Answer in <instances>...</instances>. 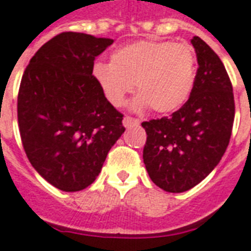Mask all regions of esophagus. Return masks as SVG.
I'll list each match as a JSON object with an SVG mask.
<instances>
[{"label": "esophagus", "instance_id": "1", "mask_svg": "<svg viewBox=\"0 0 251 251\" xmlns=\"http://www.w3.org/2000/svg\"><path fill=\"white\" fill-rule=\"evenodd\" d=\"M140 124V120L132 118V116H124L123 119V126L126 128H131V127H137Z\"/></svg>", "mask_w": 251, "mask_h": 251}]
</instances>
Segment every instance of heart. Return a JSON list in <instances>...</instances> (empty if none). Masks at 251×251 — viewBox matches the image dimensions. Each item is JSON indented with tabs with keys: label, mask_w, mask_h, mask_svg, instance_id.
Here are the masks:
<instances>
[{
	"label": "heart",
	"mask_w": 251,
	"mask_h": 251,
	"mask_svg": "<svg viewBox=\"0 0 251 251\" xmlns=\"http://www.w3.org/2000/svg\"><path fill=\"white\" fill-rule=\"evenodd\" d=\"M196 54L186 44L140 40L111 54L110 63L93 66V77L105 98L115 107L133 91L137 111L151 107L167 114L181 107L196 83Z\"/></svg>",
	"instance_id": "heart-1"
}]
</instances>
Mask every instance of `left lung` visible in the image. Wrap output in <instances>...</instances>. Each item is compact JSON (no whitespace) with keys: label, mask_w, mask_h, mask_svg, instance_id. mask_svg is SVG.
<instances>
[{"label":"left lung","mask_w":251,"mask_h":251,"mask_svg":"<svg viewBox=\"0 0 251 251\" xmlns=\"http://www.w3.org/2000/svg\"><path fill=\"white\" fill-rule=\"evenodd\" d=\"M198 70L189 100L170 118L144 122V163L151 181L170 193L189 190L218 166L234 119L233 89L223 62L198 36Z\"/></svg>","instance_id":"left-lung-1"}]
</instances>
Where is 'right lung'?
<instances>
[{
    "label": "right lung",
    "instance_id": "obj_1",
    "mask_svg": "<svg viewBox=\"0 0 251 251\" xmlns=\"http://www.w3.org/2000/svg\"><path fill=\"white\" fill-rule=\"evenodd\" d=\"M114 40L80 32L59 33L40 48L24 71L18 123L31 164L63 192L96 180L123 135V114L93 77L94 59Z\"/></svg>",
    "mask_w": 251,
    "mask_h": 251
}]
</instances>
